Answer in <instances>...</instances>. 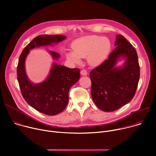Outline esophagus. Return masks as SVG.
Segmentation results:
<instances>
[{"label": "esophagus", "mask_w": 156, "mask_h": 156, "mask_svg": "<svg viewBox=\"0 0 156 156\" xmlns=\"http://www.w3.org/2000/svg\"><path fill=\"white\" fill-rule=\"evenodd\" d=\"M81 74L83 76H86L87 74V71L85 69H83V70H81Z\"/></svg>", "instance_id": "34e87169"}]
</instances>
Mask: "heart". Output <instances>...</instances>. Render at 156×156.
Masks as SVG:
<instances>
[{"label": "heart", "mask_w": 156, "mask_h": 156, "mask_svg": "<svg viewBox=\"0 0 156 156\" xmlns=\"http://www.w3.org/2000/svg\"><path fill=\"white\" fill-rule=\"evenodd\" d=\"M72 51L66 53L69 60L78 63L81 57L87 56V61L96 65L102 62L108 55L111 42L108 38L97 35L87 36L75 41L72 44Z\"/></svg>", "instance_id": "heart-1"}]
</instances>
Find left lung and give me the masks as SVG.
I'll return each instance as SVG.
<instances>
[{"label":"left lung","instance_id":"8db88e82","mask_svg":"<svg viewBox=\"0 0 156 156\" xmlns=\"http://www.w3.org/2000/svg\"><path fill=\"white\" fill-rule=\"evenodd\" d=\"M115 46L108 59L90 75L92 99L104 112H113L131 101L140 80V65L135 49L120 34L116 36ZM121 58L125 59V62L122 66L117 67Z\"/></svg>","mask_w":156,"mask_h":156}]
</instances>
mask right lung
<instances>
[{
	"label": "right lung",
	"instance_id": "1",
	"mask_svg": "<svg viewBox=\"0 0 156 156\" xmlns=\"http://www.w3.org/2000/svg\"><path fill=\"white\" fill-rule=\"evenodd\" d=\"M66 38L60 34L39 35L33 39L20 55L17 66V80L21 94L26 102L38 112L48 115H55L66 108L69 102L70 87L80 79L79 69H70L54 62L47 78L42 83L34 84L28 78L25 60L30 50L41 46H53ZM54 60L60 54L48 51Z\"/></svg>",
	"mask_w": 156,
	"mask_h": 156
}]
</instances>
